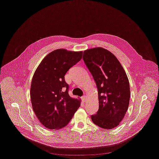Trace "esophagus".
<instances>
[{
	"label": "esophagus",
	"mask_w": 159,
	"mask_h": 159,
	"mask_svg": "<svg viewBox=\"0 0 159 159\" xmlns=\"http://www.w3.org/2000/svg\"><path fill=\"white\" fill-rule=\"evenodd\" d=\"M82 101H83V102H86V96H82Z\"/></svg>",
	"instance_id": "1"
}]
</instances>
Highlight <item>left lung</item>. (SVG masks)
I'll return each instance as SVG.
<instances>
[{
    "instance_id": "1",
    "label": "left lung",
    "mask_w": 159,
    "mask_h": 159,
    "mask_svg": "<svg viewBox=\"0 0 159 159\" xmlns=\"http://www.w3.org/2000/svg\"><path fill=\"white\" fill-rule=\"evenodd\" d=\"M83 59L98 89V111L91 119L102 129H114L129 107L130 91L127 74L117 57L102 47L85 50Z\"/></svg>"
}]
</instances>
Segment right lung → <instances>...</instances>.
Returning <instances> with one entry per match:
<instances>
[{"instance_id":"right-lung-1","label":"right lung","mask_w":159,"mask_h":159,"mask_svg":"<svg viewBox=\"0 0 159 159\" xmlns=\"http://www.w3.org/2000/svg\"><path fill=\"white\" fill-rule=\"evenodd\" d=\"M82 51L60 48L47 54L35 70L30 87L32 109L40 122L48 129L66 127L80 105L70 97L64 75L80 61Z\"/></svg>"}]
</instances>
